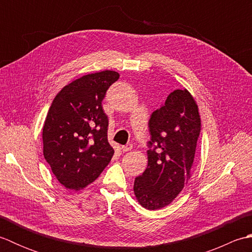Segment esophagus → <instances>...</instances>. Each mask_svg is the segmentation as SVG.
Here are the masks:
<instances>
[{
    "mask_svg": "<svg viewBox=\"0 0 252 252\" xmlns=\"http://www.w3.org/2000/svg\"><path fill=\"white\" fill-rule=\"evenodd\" d=\"M133 148V145H132V144H127V145H126V146H122V152L123 153H126V152H130L131 151V149Z\"/></svg>",
    "mask_w": 252,
    "mask_h": 252,
    "instance_id": "esophagus-1",
    "label": "esophagus"
}]
</instances>
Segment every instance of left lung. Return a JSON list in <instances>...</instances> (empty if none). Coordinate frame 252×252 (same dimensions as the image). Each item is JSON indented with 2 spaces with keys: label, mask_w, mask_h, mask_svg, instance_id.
I'll return each instance as SVG.
<instances>
[{
  "label": "left lung",
  "mask_w": 252,
  "mask_h": 252,
  "mask_svg": "<svg viewBox=\"0 0 252 252\" xmlns=\"http://www.w3.org/2000/svg\"><path fill=\"white\" fill-rule=\"evenodd\" d=\"M148 164L135 178L134 195L142 207L157 210L176 198L191 176L201 122L195 98L175 90L154 111L148 122Z\"/></svg>",
  "instance_id": "left-lung-1"
}]
</instances>
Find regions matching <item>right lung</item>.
I'll return each instance as SVG.
<instances>
[{"label":"right lung","instance_id":"add662e5","mask_svg":"<svg viewBox=\"0 0 252 252\" xmlns=\"http://www.w3.org/2000/svg\"><path fill=\"white\" fill-rule=\"evenodd\" d=\"M119 77L114 70L85 74L63 87L53 100L42 132L43 155L66 189L87 187L114 156L101 100Z\"/></svg>","mask_w":252,"mask_h":252}]
</instances>
